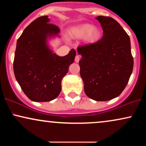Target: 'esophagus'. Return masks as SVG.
I'll return each mask as SVG.
<instances>
[{
    "label": "esophagus",
    "mask_w": 146,
    "mask_h": 146,
    "mask_svg": "<svg viewBox=\"0 0 146 146\" xmlns=\"http://www.w3.org/2000/svg\"><path fill=\"white\" fill-rule=\"evenodd\" d=\"M80 60V56H79V55H76V56H75V62H79Z\"/></svg>",
    "instance_id": "obj_1"
}]
</instances>
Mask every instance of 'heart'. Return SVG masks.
Segmentation results:
<instances>
[{
    "mask_svg": "<svg viewBox=\"0 0 146 146\" xmlns=\"http://www.w3.org/2000/svg\"><path fill=\"white\" fill-rule=\"evenodd\" d=\"M71 33L77 38L85 37V40L88 44H93L98 42L101 37V31L97 27H93L90 24H83L72 28Z\"/></svg>",
    "mask_w": 146,
    "mask_h": 146,
    "instance_id": "heart-1",
    "label": "heart"
}]
</instances>
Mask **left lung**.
<instances>
[{
    "label": "left lung",
    "mask_w": 146,
    "mask_h": 146,
    "mask_svg": "<svg viewBox=\"0 0 146 146\" xmlns=\"http://www.w3.org/2000/svg\"><path fill=\"white\" fill-rule=\"evenodd\" d=\"M103 29L102 39L78 46L80 75L87 96L95 101L118 97L128 84L133 70L130 37L113 18L96 17Z\"/></svg>",
    "instance_id": "left-lung-1"
}]
</instances>
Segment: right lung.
Wrapping results in <instances>:
<instances>
[{
	"instance_id": "right-lung-1",
	"label": "right lung",
	"mask_w": 146,
	"mask_h": 146,
	"mask_svg": "<svg viewBox=\"0 0 146 146\" xmlns=\"http://www.w3.org/2000/svg\"><path fill=\"white\" fill-rule=\"evenodd\" d=\"M41 16L27 27L16 43L14 72L16 80L28 98L33 102H49L61 91V82L74 62L72 48L60 57L50 49L47 39L58 36L60 29Z\"/></svg>"
}]
</instances>
